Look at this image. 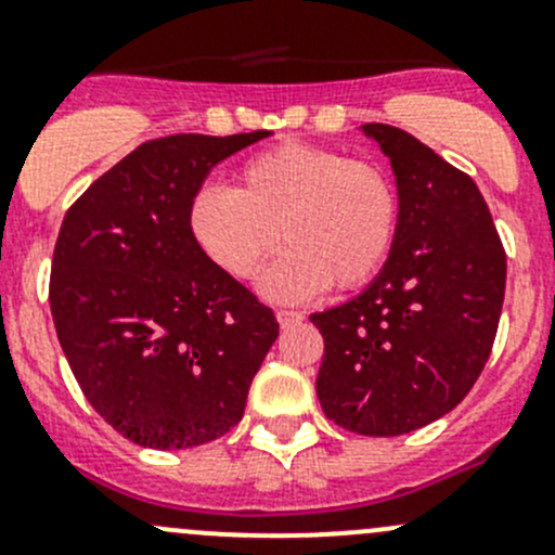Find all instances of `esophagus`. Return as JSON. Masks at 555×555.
Here are the masks:
<instances>
[{
	"mask_svg": "<svg viewBox=\"0 0 555 555\" xmlns=\"http://www.w3.org/2000/svg\"><path fill=\"white\" fill-rule=\"evenodd\" d=\"M276 319H279V324H282V327H293V324L304 322V313H300V311H289V309H279L276 311Z\"/></svg>",
	"mask_w": 555,
	"mask_h": 555,
	"instance_id": "1",
	"label": "esophagus"
}]
</instances>
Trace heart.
Here are the masks:
<instances>
[{"label": "heart", "instance_id": "1", "mask_svg": "<svg viewBox=\"0 0 555 555\" xmlns=\"http://www.w3.org/2000/svg\"><path fill=\"white\" fill-rule=\"evenodd\" d=\"M397 190L384 166L322 144L284 142L244 160L236 188H201L190 231L233 279L249 282L284 246L266 279L276 300H306L324 287L360 289L389 257Z\"/></svg>", "mask_w": 555, "mask_h": 555}]
</instances>
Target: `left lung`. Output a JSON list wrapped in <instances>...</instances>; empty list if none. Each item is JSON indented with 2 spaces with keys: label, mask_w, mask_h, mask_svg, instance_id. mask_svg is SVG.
<instances>
[{
  "label": "left lung",
  "mask_w": 555,
  "mask_h": 555,
  "mask_svg": "<svg viewBox=\"0 0 555 555\" xmlns=\"http://www.w3.org/2000/svg\"><path fill=\"white\" fill-rule=\"evenodd\" d=\"M400 193L376 282L311 313L324 338L317 397L330 422L395 438L446 416L478 382L505 300L507 255L478 184L408 131L365 122Z\"/></svg>",
  "instance_id": "8db88e82"
}]
</instances>
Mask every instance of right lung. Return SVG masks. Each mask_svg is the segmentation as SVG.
I'll return each mask as SVG.
<instances>
[{"mask_svg":"<svg viewBox=\"0 0 555 555\" xmlns=\"http://www.w3.org/2000/svg\"><path fill=\"white\" fill-rule=\"evenodd\" d=\"M268 131L150 139L102 173L61 222L50 311L93 411L147 449L231 433L279 322L190 231L211 166Z\"/></svg>","mask_w":555,"mask_h":555,"instance_id":"obj_1","label":"right lung"}]
</instances>
